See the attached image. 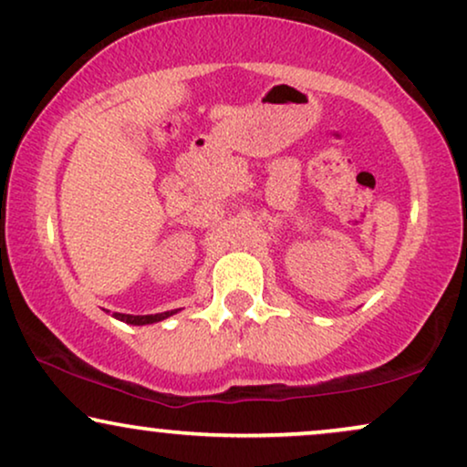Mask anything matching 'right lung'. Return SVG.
<instances>
[{"instance_id":"right-lung-1","label":"right lung","mask_w":467,"mask_h":467,"mask_svg":"<svg viewBox=\"0 0 467 467\" xmlns=\"http://www.w3.org/2000/svg\"><path fill=\"white\" fill-rule=\"evenodd\" d=\"M176 310H170V312H159V315H144V317H135V315H120V312H116V318H120V321L125 323H131V326H149V323H157V321H163V318H168L170 315H174Z\"/></svg>"}]
</instances>
